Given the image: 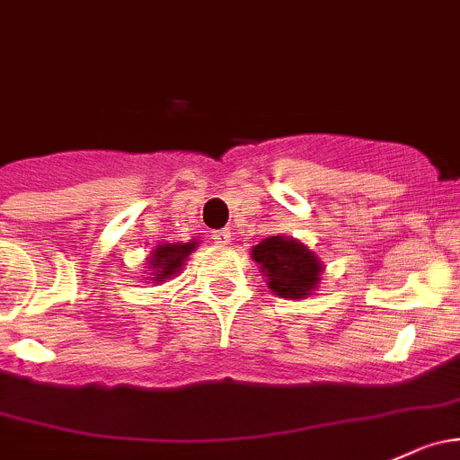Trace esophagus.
Returning a JSON list of instances; mask_svg holds the SVG:
<instances>
[{
  "label": "esophagus",
  "instance_id": "34e87169",
  "mask_svg": "<svg viewBox=\"0 0 460 460\" xmlns=\"http://www.w3.org/2000/svg\"><path fill=\"white\" fill-rule=\"evenodd\" d=\"M211 238H214L217 244H229L231 243V231L229 229H217V231H214V235H211Z\"/></svg>",
  "mask_w": 460,
  "mask_h": 460
}]
</instances>
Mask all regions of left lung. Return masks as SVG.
I'll return each mask as SVG.
<instances>
[{
    "label": "left lung",
    "instance_id": "1",
    "mask_svg": "<svg viewBox=\"0 0 460 460\" xmlns=\"http://www.w3.org/2000/svg\"><path fill=\"white\" fill-rule=\"evenodd\" d=\"M251 258L260 264L269 288L279 297L304 299L319 284L322 262L306 244L284 235H269L251 249Z\"/></svg>",
    "mask_w": 460,
    "mask_h": 460
}]
</instances>
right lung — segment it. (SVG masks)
Wrapping results in <instances>:
<instances>
[{
	"instance_id": "add662e5",
	"label": "right lung",
	"mask_w": 460,
	"mask_h": 460,
	"mask_svg": "<svg viewBox=\"0 0 460 460\" xmlns=\"http://www.w3.org/2000/svg\"><path fill=\"white\" fill-rule=\"evenodd\" d=\"M198 243L191 240V243H176V244H158L156 251L149 255V270L154 275L152 282H165V279L173 278V275L181 273L182 264H185L187 255L191 251H196Z\"/></svg>"
}]
</instances>
